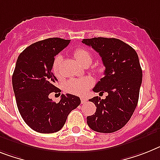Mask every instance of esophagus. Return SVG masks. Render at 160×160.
Masks as SVG:
<instances>
[{"instance_id":"esophagus-1","label":"esophagus","mask_w":160,"mask_h":160,"mask_svg":"<svg viewBox=\"0 0 160 160\" xmlns=\"http://www.w3.org/2000/svg\"><path fill=\"white\" fill-rule=\"evenodd\" d=\"M88 101V99L86 98V97H82L81 98V102L82 103V104H85L86 102Z\"/></svg>"}]
</instances>
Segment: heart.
Returning <instances> with one entry per match:
<instances>
[{
    "label": "heart",
    "mask_w": 160,
    "mask_h": 160,
    "mask_svg": "<svg viewBox=\"0 0 160 160\" xmlns=\"http://www.w3.org/2000/svg\"><path fill=\"white\" fill-rule=\"evenodd\" d=\"M74 57L77 61L82 65L87 63H92V55L88 51L84 48H78L74 51ZM62 60L60 55H56L52 64V71L55 76H59V64ZM94 85V79L91 77H84L82 78L71 79L66 82L64 85L65 92L72 94L83 96L88 92V89Z\"/></svg>",
    "instance_id": "obj_1"
}]
</instances>
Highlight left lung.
<instances>
[{
    "instance_id": "left-lung-1",
    "label": "left lung",
    "mask_w": 160,
    "mask_h": 160,
    "mask_svg": "<svg viewBox=\"0 0 160 160\" xmlns=\"http://www.w3.org/2000/svg\"><path fill=\"white\" fill-rule=\"evenodd\" d=\"M82 43L98 52L105 65V77L93 88L105 99H90L96 106V113L87 117V122L95 132L111 133L129 121L139 99L142 70L134 49L117 38L83 39Z\"/></svg>"
}]
</instances>
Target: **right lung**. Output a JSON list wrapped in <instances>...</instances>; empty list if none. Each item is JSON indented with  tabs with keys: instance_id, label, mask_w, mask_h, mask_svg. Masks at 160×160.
<instances>
[{
	"instance_id": "add662e5",
	"label": "right lung",
	"mask_w": 160,
	"mask_h": 160,
	"mask_svg": "<svg viewBox=\"0 0 160 160\" xmlns=\"http://www.w3.org/2000/svg\"><path fill=\"white\" fill-rule=\"evenodd\" d=\"M70 40L53 38L35 42L18 55L12 84L17 107L24 122L40 133L56 132L67 117L81 103L74 95H61L59 103L49 98L51 92H61L55 87L57 78L51 72L55 56Z\"/></svg>"
}]
</instances>
